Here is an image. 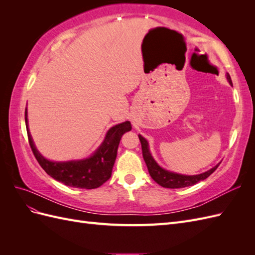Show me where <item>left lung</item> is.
<instances>
[{
	"label": "left lung",
	"mask_w": 255,
	"mask_h": 255,
	"mask_svg": "<svg viewBox=\"0 0 255 255\" xmlns=\"http://www.w3.org/2000/svg\"><path fill=\"white\" fill-rule=\"evenodd\" d=\"M227 80L231 85H232V80H231V76L229 73H227ZM138 137H139V140L141 143L142 156L145 161L146 167H148V170L151 177L158 185H160V186H163L165 188H183L187 186H192V185L197 184L198 182L205 180L206 177L210 176L219 166V165L215 166L211 169V170L203 172L201 174H197V175H183L179 173L170 172L168 170H165V169H163L160 166L157 165L156 161L154 160V158L151 155L148 141H146L141 135H138Z\"/></svg>",
	"instance_id": "obj_1"
}]
</instances>
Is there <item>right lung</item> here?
Listing matches in <instances>:
<instances>
[{"mask_svg":"<svg viewBox=\"0 0 255 255\" xmlns=\"http://www.w3.org/2000/svg\"><path fill=\"white\" fill-rule=\"evenodd\" d=\"M25 125L28 142L38 163L54 180L67 186L94 189L103 185L112 175L117 157V150L122 135L132 129L129 121H126L110 128L99 149L88 158L70 161H51L38 152L27 126V110L25 109Z\"/></svg>","mask_w":255,"mask_h":255,"instance_id":"obj_1","label":"right lung"}]
</instances>
